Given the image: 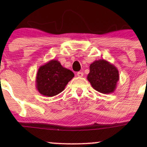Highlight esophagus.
Listing matches in <instances>:
<instances>
[{
	"instance_id": "esophagus-1",
	"label": "esophagus",
	"mask_w": 147,
	"mask_h": 147,
	"mask_svg": "<svg viewBox=\"0 0 147 147\" xmlns=\"http://www.w3.org/2000/svg\"><path fill=\"white\" fill-rule=\"evenodd\" d=\"M83 75H84V74H83L82 72H78V73H77V76L79 77V78H82Z\"/></svg>"
}]
</instances>
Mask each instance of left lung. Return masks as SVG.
I'll return each instance as SVG.
<instances>
[{
	"label": "left lung",
	"instance_id": "1",
	"mask_svg": "<svg viewBox=\"0 0 147 147\" xmlns=\"http://www.w3.org/2000/svg\"><path fill=\"white\" fill-rule=\"evenodd\" d=\"M119 80L117 68L104 59L95 60L90 65L87 80L99 92L102 94L114 92Z\"/></svg>",
	"mask_w": 147,
	"mask_h": 147
}]
</instances>
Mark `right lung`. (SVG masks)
I'll list each match as a JSON object with an SVG mask.
<instances>
[{"label":"right lung","instance_id":"add662e5","mask_svg":"<svg viewBox=\"0 0 147 147\" xmlns=\"http://www.w3.org/2000/svg\"><path fill=\"white\" fill-rule=\"evenodd\" d=\"M74 76L73 72L62 66L58 60H51L38 69L36 88L42 95L53 97L62 92Z\"/></svg>","mask_w":147,"mask_h":147}]
</instances>
